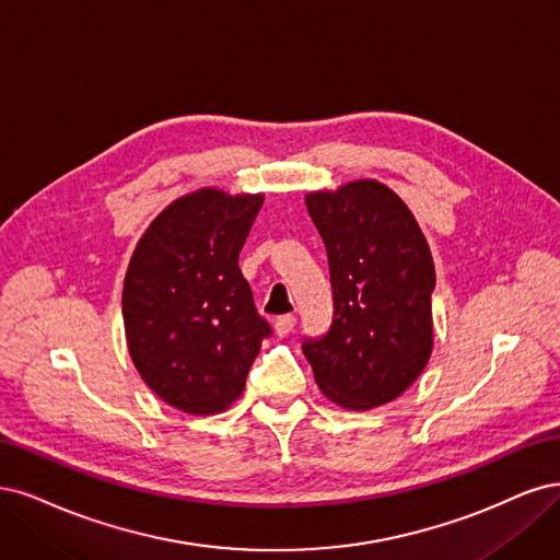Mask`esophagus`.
Listing matches in <instances>:
<instances>
[{
    "label": "esophagus",
    "mask_w": 560,
    "mask_h": 560,
    "mask_svg": "<svg viewBox=\"0 0 560 560\" xmlns=\"http://www.w3.org/2000/svg\"><path fill=\"white\" fill-rule=\"evenodd\" d=\"M293 328H295V316H293V314L279 316V318L275 320V332H277V337H288V335L293 332Z\"/></svg>",
    "instance_id": "obj_1"
}]
</instances>
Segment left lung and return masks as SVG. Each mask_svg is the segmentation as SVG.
Instances as JSON below:
<instances>
[{"label":"left lung","instance_id":"1","mask_svg":"<svg viewBox=\"0 0 560 560\" xmlns=\"http://www.w3.org/2000/svg\"><path fill=\"white\" fill-rule=\"evenodd\" d=\"M328 250L332 323L304 337L318 388L347 409L386 405L417 382L432 351L435 267L407 205L376 182L306 195Z\"/></svg>","mask_w":560,"mask_h":560}]
</instances>
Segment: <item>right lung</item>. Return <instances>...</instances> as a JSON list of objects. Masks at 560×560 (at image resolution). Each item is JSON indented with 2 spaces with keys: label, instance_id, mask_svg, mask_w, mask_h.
Returning a JSON list of instances; mask_svg holds the SVG:
<instances>
[{
  "label": "right lung",
  "instance_id": "obj_1",
  "mask_svg": "<svg viewBox=\"0 0 560 560\" xmlns=\"http://www.w3.org/2000/svg\"><path fill=\"white\" fill-rule=\"evenodd\" d=\"M260 207L262 195L205 188L162 211L135 248L125 335L143 382L176 409L202 417L237 400L272 335L240 269Z\"/></svg>",
  "mask_w": 560,
  "mask_h": 560
}]
</instances>
